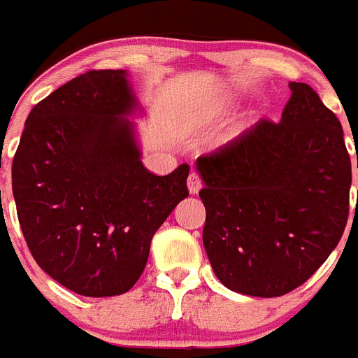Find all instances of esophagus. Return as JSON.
<instances>
[{"mask_svg": "<svg viewBox=\"0 0 358 358\" xmlns=\"http://www.w3.org/2000/svg\"><path fill=\"white\" fill-rule=\"evenodd\" d=\"M187 187L189 193H199L200 187H202V178H200L199 173H191L187 178Z\"/></svg>", "mask_w": 358, "mask_h": 358, "instance_id": "esophagus-1", "label": "esophagus"}]
</instances>
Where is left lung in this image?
Masks as SVG:
<instances>
[{
    "mask_svg": "<svg viewBox=\"0 0 358 358\" xmlns=\"http://www.w3.org/2000/svg\"><path fill=\"white\" fill-rule=\"evenodd\" d=\"M289 86L280 123L261 119L196 159L209 263L220 283L246 296L275 298L303 285L350 215L342 124L309 84Z\"/></svg>",
    "mask_w": 358,
    "mask_h": 358,
    "instance_id": "1",
    "label": "left lung"
}]
</instances>
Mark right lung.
I'll return each mask as SVG.
<instances>
[{"mask_svg": "<svg viewBox=\"0 0 358 358\" xmlns=\"http://www.w3.org/2000/svg\"><path fill=\"white\" fill-rule=\"evenodd\" d=\"M123 69H90L31 110L13 162L23 237L38 266L88 298L123 294L143 274L150 241L189 196V165L145 169L124 119Z\"/></svg>", "mask_w": 358, "mask_h": 358, "instance_id": "1", "label": "right lung"}]
</instances>
